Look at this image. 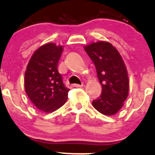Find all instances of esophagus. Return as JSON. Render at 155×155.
<instances>
[{"label":"esophagus","instance_id":"34e87169","mask_svg":"<svg viewBox=\"0 0 155 155\" xmlns=\"http://www.w3.org/2000/svg\"><path fill=\"white\" fill-rule=\"evenodd\" d=\"M82 86H83V84H81V85H79V84H74V85H73V86H74V87H82Z\"/></svg>","mask_w":155,"mask_h":155}]
</instances>
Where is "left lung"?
Wrapping results in <instances>:
<instances>
[{"label": "left lung", "mask_w": 155, "mask_h": 155, "mask_svg": "<svg viewBox=\"0 0 155 155\" xmlns=\"http://www.w3.org/2000/svg\"><path fill=\"white\" fill-rule=\"evenodd\" d=\"M84 50L94 63L102 93L92 101L94 108L105 115H112L123 106L129 91L128 72L121 55L110 43H92Z\"/></svg>", "instance_id": "left-lung-1"}]
</instances>
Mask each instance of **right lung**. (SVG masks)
Here are the masks:
<instances>
[{"label":"right lung","mask_w":155,"mask_h":155,"mask_svg":"<svg viewBox=\"0 0 155 155\" xmlns=\"http://www.w3.org/2000/svg\"><path fill=\"white\" fill-rule=\"evenodd\" d=\"M63 46L50 43L39 47L32 55L25 72L24 87L33 104L50 113L63 106L69 89L64 86L57 69Z\"/></svg>","instance_id":"obj_1"}]
</instances>
